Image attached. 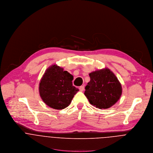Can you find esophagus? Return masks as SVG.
I'll list each match as a JSON object with an SVG mask.
<instances>
[{
    "mask_svg": "<svg viewBox=\"0 0 153 153\" xmlns=\"http://www.w3.org/2000/svg\"><path fill=\"white\" fill-rule=\"evenodd\" d=\"M79 90H80L81 91H82L84 90V85L80 86V87H79Z\"/></svg>",
    "mask_w": 153,
    "mask_h": 153,
    "instance_id": "obj_1",
    "label": "esophagus"
}]
</instances>
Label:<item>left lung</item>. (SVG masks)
Wrapping results in <instances>:
<instances>
[{
	"mask_svg": "<svg viewBox=\"0 0 153 153\" xmlns=\"http://www.w3.org/2000/svg\"><path fill=\"white\" fill-rule=\"evenodd\" d=\"M90 81L85 87L84 95L97 108L106 109L113 105L122 94L121 84L107 68L89 74Z\"/></svg>",
	"mask_w": 153,
	"mask_h": 153,
	"instance_id": "1",
	"label": "left lung"
}]
</instances>
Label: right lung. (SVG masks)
<instances>
[{
    "instance_id": "right-lung-1",
    "label": "right lung",
    "mask_w": 153,
    "mask_h": 153,
    "mask_svg": "<svg viewBox=\"0 0 153 153\" xmlns=\"http://www.w3.org/2000/svg\"><path fill=\"white\" fill-rule=\"evenodd\" d=\"M74 76L57 65L49 67L43 75L40 84V95L49 107L57 110L65 108L79 91L72 85Z\"/></svg>"
}]
</instances>
